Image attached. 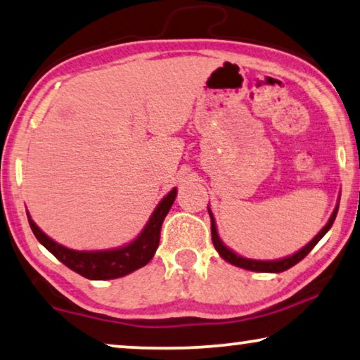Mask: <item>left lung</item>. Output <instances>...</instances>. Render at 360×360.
Instances as JSON below:
<instances>
[{
  "label": "left lung",
  "mask_w": 360,
  "mask_h": 360,
  "mask_svg": "<svg viewBox=\"0 0 360 360\" xmlns=\"http://www.w3.org/2000/svg\"><path fill=\"white\" fill-rule=\"evenodd\" d=\"M338 209L339 205H336V209H334L331 219L328 220V224L323 226V230L318 233V235L313 238V240L308 243V245L305 248H302L300 251L295 252V255L288 256V257H283V259H279V261H256V259H246V257H241L238 256L233 252L231 250H229L224 243L220 241L219 238V233H217V226H215V220H214V215L210 214V220H212V241H214V246L215 250L219 251V255L224 257L225 261H229L230 264L233 266H238V267H243V269H248V271H255V272H283L287 269H290L292 266H295L297 262H300L303 257H305L308 252H310L313 248H315V245L318 241L321 240L323 236L326 235V231L331 229L333 224H334V219H336V214H338Z\"/></svg>",
  "instance_id": "left-lung-1"
}]
</instances>
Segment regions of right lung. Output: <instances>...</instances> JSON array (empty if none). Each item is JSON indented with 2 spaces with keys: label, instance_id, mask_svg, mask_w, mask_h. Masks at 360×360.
I'll return each instance as SVG.
<instances>
[{
  "label": "right lung",
  "instance_id": "obj_1",
  "mask_svg": "<svg viewBox=\"0 0 360 360\" xmlns=\"http://www.w3.org/2000/svg\"><path fill=\"white\" fill-rule=\"evenodd\" d=\"M176 199V189L169 192L156 207L153 215L150 217L148 224L140 233V236L130 245L117 250L109 251H75L68 250L45 235L37 225L30 220L29 225L34 235L60 262L70 269L78 272L79 276L91 281H108L117 279V277L127 276L145 264H148L153 257L156 248L160 245V231L163 225L165 217L173 205Z\"/></svg>",
  "mask_w": 360,
  "mask_h": 360
}]
</instances>
